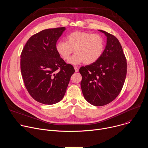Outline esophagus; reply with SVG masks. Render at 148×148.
<instances>
[{
  "instance_id": "obj_1",
  "label": "esophagus",
  "mask_w": 148,
  "mask_h": 148,
  "mask_svg": "<svg viewBox=\"0 0 148 148\" xmlns=\"http://www.w3.org/2000/svg\"><path fill=\"white\" fill-rule=\"evenodd\" d=\"M74 70H75V71L77 73V72H78V68L77 67H76V66H74Z\"/></svg>"
}]
</instances>
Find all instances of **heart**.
<instances>
[{
	"instance_id": "heart-1",
	"label": "heart",
	"mask_w": 148,
	"mask_h": 148,
	"mask_svg": "<svg viewBox=\"0 0 148 148\" xmlns=\"http://www.w3.org/2000/svg\"><path fill=\"white\" fill-rule=\"evenodd\" d=\"M56 49L64 60H67L74 51L75 54L68 61L71 64H78L82 62L91 64L102 56L104 41L99 34L76 31L67 36L66 41H58Z\"/></svg>"
}]
</instances>
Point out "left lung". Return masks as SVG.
Listing matches in <instances>:
<instances>
[{"label": "left lung", "instance_id": "left-lung-1", "mask_svg": "<svg viewBox=\"0 0 148 148\" xmlns=\"http://www.w3.org/2000/svg\"><path fill=\"white\" fill-rule=\"evenodd\" d=\"M107 37L102 56L91 64L81 67V87L85 99L94 106L107 105L122 90L126 75V59L119 40L114 35L98 30Z\"/></svg>", "mask_w": 148, "mask_h": 148}]
</instances>
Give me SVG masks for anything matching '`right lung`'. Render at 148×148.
Segmentation results:
<instances>
[{
    "instance_id": "obj_1",
    "label": "right lung",
    "mask_w": 148,
    "mask_h": 148,
    "mask_svg": "<svg viewBox=\"0 0 148 148\" xmlns=\"http://www.w3.org/2000/svg\"><path fill=\"white\" fill-rule=\"evenodd\" d=\"M65 27L49 29L32 36L20 56V69L25 86L38 102L52 105L64 97L73 66L60 57L56 46Z\"/></svg>"
}]
</instances>
